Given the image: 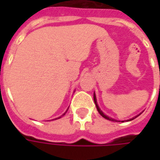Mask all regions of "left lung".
<instances>
[{"label":"left lung","instance_id":"8db88e82","mask_svg":"<svg viewBox=\"0 0 160 160\" xmlns=\"http://www.w3.org/2000/svg\"><path fill=\"white\" fill-rule=\"evenodd\" d=\"M93 100H94V103H95V106H96V108H97V110H98V112L101 114V116H102L104 118H106V119L108 120H110V121H114V122H118V120L114 119V118H109V117H108L107 115H105V114L103 113L102 111V109L100 108V107H99V105H98V103H97V99H96V95H95V92L93 93ZM140 115V114H139ZM139 115H137V116H135L134 118H131V119H128V121H131V120L134 119L135 118H137ZM123 122V121H122Z\"/></svg>","mask_w":160,"mask_h":160}]
</instances>
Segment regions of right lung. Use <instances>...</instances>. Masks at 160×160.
Listing matches in <instances>:
<instances>
[{
    "label": "right lung",
    "instance_id": "right-lung-1",
    "mask_svg": "<svg viewBox=\"0 0 160 160\" xmlns=\"http://www.w3.org/2000/svg\"><path fill=\"white\" fill-rule=\"evenodd\" d=\"M68 109H67V110H66V112H65V113L63 114V115H62V116H60V117H58V118H55V119H58V118H61V117H63V116H64L65 114L67 113V111H68ZM55 119H52V120H55Z\"/></svg>",
    "mask_w": 160,
    "mask_h": 160
}]
</instances>
